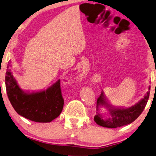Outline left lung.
<instances>
[{"instance_id": "obj_1", "label": "left lung", "mask_w": 156, "mask_h": 156, "mask_svg": "<svg viewBox=\"0 0 156 156\" xmlns=\"http://www.w3.org/2000/svg\"><path fill=\"white\" fill-rule=\"evenodd\" d=\"M150 89L151 87L149 86V90ZM149 90L147 91V94L140 102L127 108H117L108 104L105 96L102 92L97 99V106H96L97 110H98V106H105L109 111V113H108L109 116H105L103 114L96 112L97 115H95L94 118L95 122L101 126L110 128L123 126L131 123L142 114L145 108L147 101L149 100Z\"/></svg>"}]
</instances>
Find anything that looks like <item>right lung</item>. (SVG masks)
<instances>
[{"label": "right lung", "instance_id": "1", "mask_svg": "<svg viewBox=\"0 0 156 156\" xmlns=\"http://www.w3.org/2000/svg\"><path fill=\"white\" fill-rule=\"evenodd\" d=\"M5 76L7 94L19 115L35 122H51L60 115L64 99L59 80L46 90L26 93L19 87L10 69L9 61Z\"/></svg>", "mask_w": 156, "mask_h": 156}]
</instances>
